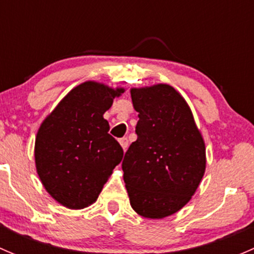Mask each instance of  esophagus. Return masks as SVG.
Returning <instances> with one entry per match:
<instances>
[{"label": "esophagus", "instance_id": "esophagus-1", "mask_svg": "<svg viewBox=\"0 0 254 254\" xmlns=\"http://www.w3.org/2000/svg\"><path fill=\"white\" fill-rule=\"evenodd\" d=\"M119 143H120V146L123 147V150L125 151L127 148V145H129V140H127V137H123V139L119 140Z\"/></svg>", "mask_w": 254, "mask_h": 254}]
</instances>
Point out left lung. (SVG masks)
Listing matches in <instances>:
<instances>
[{"mask_svg": "<svg viewBox=\"0 0 254 254\" xmlns=\"http://www.w3.org/2000/svg\"><path fill=\"white\" fill-rule=\"evenodd\" d=\"M139 113L137 140L123 160L130 205L147 219H163L194 195L205 173V142L186 99L165 83L131 88Z\"/></svg>", "mask_w": 254, "mask_h": 254, "instance_id": "1", "label": "left lung"}]
</instances>
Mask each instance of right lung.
Listing matches in <instances>:
<instances>
[{
	"label": "right lung",
	"instance_id": "add662e5",
	"mask_svg": "<svg viewBox=\"0 0 254 254\" xmlns=\"http://www.w3.org/2000/svg\"><path fill=\"white\" fill-rule=\"evenodd\" d=\"M124 88L87 81L71 89L44 119L35 137L34 158L45 190L68 209H83L98 198L123 148L108 134L103 114Z\"/></svg>",
	"mask_w": 254,
	"mask_h": 254
}]
</instances>
